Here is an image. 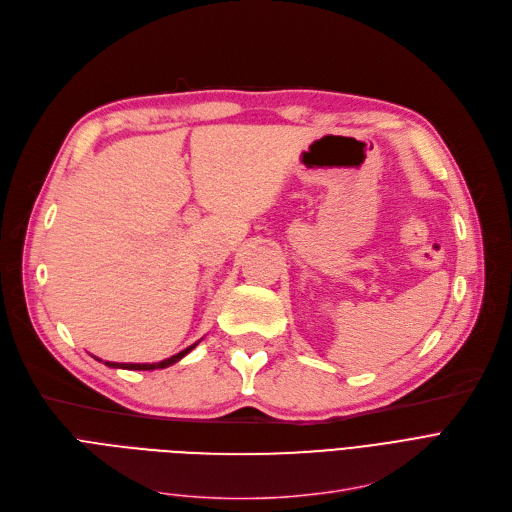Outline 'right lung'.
I'll return each mask as SVG.
<instances>
[{"label":"right lung","instance_id":"right-lung-1","mask_svg":"<svg viewBox=\"0 0 512 512\" xmlns=\"http://www.w3.org/2000/svg\"><path fill=\"white\" fill-rule=\"evenodd\" d=\"M199 342H195V344H191L188 348H184V351H180L178 355H174V357H170V359H164V361H159V363H112V361H105V365L107 367H118V369H139V371H149V369H164V367H170V365H174L176 361H180L184 355H188L193 351V348L197 346ZM97 361H101V359H97Z\"/></svg>","mask_w":512,"mask_h":512}]
</instances>
